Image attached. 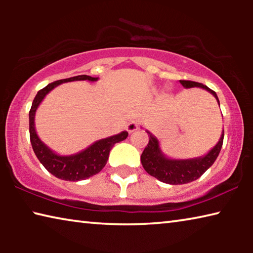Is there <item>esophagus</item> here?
<instances>
[{
	"instance_id": "1",
	"label": "esophagus",
	"mask_w": 253,
	"mask_h": 253,
	"mask_svg": "<svg viewBox=\"0 0 253 253\" xmlns=\"http://www.w3.org/2000/svg\"><path fill=\"white\" fill-rule=\"evenodd\" d=\"M126 129L128 132H132L138 129V123L135 119H132V121L128 122V124L126 125Z\"/></svg>"
}]
</instances>
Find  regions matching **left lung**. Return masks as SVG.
<instances>
[{
  "label": "left lung",
  "mask_w": 253,
  "mask_h": 253,
  "mask_svg": "<svg viewBox=\"0 0 253 253\" xmlns=\"http://www.w3.org/2000/svg\"><path fill=\"white\" fill-rule=\"evenodd\" d=\"M179 83L186 89L194 87L205 89L210 93H212L220 106V100L215 91H213L212 89H210L207 85L188 80H179ZM146 131L149 140L147 146L144 149L142 156H140L143 168L149 175L157 178L158 181L172 184V185L193 182L202 176L207 172V169L213 165L216 157L219 156L224 137V130H222L219 142L203 156L186 158V160H175V158H169L166 156L162 152L157 137L154 136L151 131Z\"/></svg>",
  "instance_id": "left-lung-1"
}]
</instances>
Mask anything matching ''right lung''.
<instances>
[{
  "instance_id": "right-lung-1",
  "label": "right lung",
  "mask_w": 253,
  "mask_h": 253,
  "mask_svg": "<svg viewBox=\"0 0 253 253\" xmlns=\"http://www.w3.org/2000/svg\"><path fill=\"white\" fill-rule=\"evenodd\" d=\"M98 79H99L98 77L97 78H93V77L87 75H81L71 77V78L68 79L57 80L52 84L45 85L40 91H38L36 98L33 99L32 107L29 113L30 140H31L33 152L41 164L44 166L45 169L60 179L77 182L81 181V179L89 178L92 175L99 173L105 168L106 163L108 161L110 149L113 148L115 144L126 139L128 136V132L126 130L122 131L117 135L97 140V142L91 144L90 146L84 148V151L71 154V155H60V154L53 152L38 136L36 125H34V118H36L37 109L40 106L42 100L44 99V97L52 89H54L59 84L70 83V81L88 80L93 83V81H97Z\"/></svg>"
}]
</instances>
